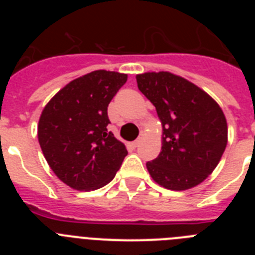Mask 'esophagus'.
<instances>
[{"label":"esophagus","instance_id":"1","mask_svg":"<svg viewBox=\"0 0 255 255\" xmlns=\"http://www.w3.org/2000/svg\"><path fill=\"white\" fill-rule=\"evenodd\" d=\"M143 132H140V135H139V138L136 139V140L135 141H132V147H138L139 144H140V141H141V139H143Z\"/></svg>","mask_w":255,"mask_h":255}]
</instances>
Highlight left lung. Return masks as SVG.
<instances>
[{
    "label": "left lung",
    "mask_w": 255,
    "mask_h": 255,
    "mask_svg": "<svg viewBox=\"0 0 255 255\" xmlns=\"http://www.w3.org/2000/svg\"><path fill=\"white\" fill-rule=\"evenodd\" d=\"M139 91L157 110L162 149L147 162L150 176L170 190H186L211 175L227 144V123L215 100L167 71L136 75Z\"/></svg>",
    "instance_id": "left-lung-1"
}]
</instances>
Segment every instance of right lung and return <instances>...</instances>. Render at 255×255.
I'll use <instances>...</instances> for the list:
<instances>
[{
	"mask_svg": "<svg viewBox=\"0 0 255 255\" xmlns=\"http://www.w3.org/2000/svg\"><path fill=\"white\" fill-rule=\"evenodd\" d=\"M126 74L97 70L70 82L44 107L38 140L56 176L76 190L107 185L128 154L107 126V107Z\"/></svg>",
	"mask_w": 255,
	"mask_h": 255,
	"instance_id": "right-lung-1",
	"label": "right lung"
}]
</instances>
